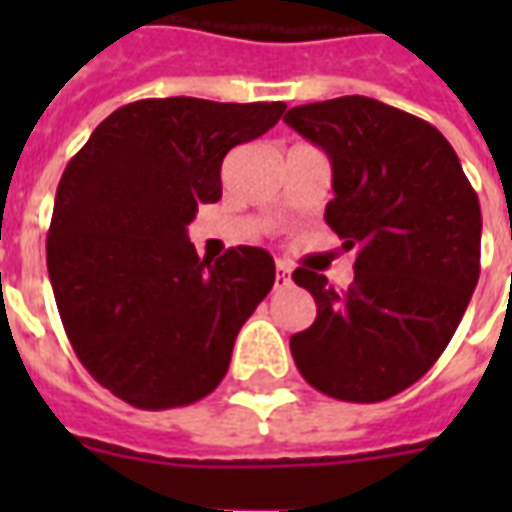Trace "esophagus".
Listing matches in <instances>:
<instances>
[{"mask_svg":"<svg viewBox=\"0 0 512 512\" xmlns=\"http://www.w3.org/2000/svg\"><path fill=\"white\" fill-rule=\"evenodd\" d=\"M290 285V268L285 263H277V274H274V288H288Z\"/></svg>","mask_w":512,"mask_h":512,"instance_id":"esophagus-1","label":"esophagus"}]
</instances>
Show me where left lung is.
Segmentation results:
<instances>
[{
  "instance_id": "obj_1",
  "label": "left lung",
  "mask_w": 512,
  "mask_h": 512,
  "mask_svg": "<svg viewBox=\"0 0 512 512\" xmlns=\"http://www.w3.org/2000/svg\"><path fill=\"white\" fill-rule=\"evenodd\" d=\"M285 123L332 161L326 224L356 249L348 290L293 271L318 315L290 354L323 395L378 403L425 376L458 329L480 277V202L439 128L376 98L293 106Z\"/></svg>"
}]
</instances>
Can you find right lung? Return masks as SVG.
Listing matches in <instances>:
<instances>
[{"instance_id":"1","label":"right lung","mask_w":512,"mask_h":512,"mask_svg":"<svg viewBox=\"0 0 512 512\" xmlns=\"http://www.w3.org/2000/svg\"><path fill=\"white\" fill-rule=\"evenodd\" d=\"M288 106L145 98L120 106L57 186L46 263L79 362L136 408L189 406L230 367L235 337L274 285L260 246L200 260L186 235L222 197V161Z\"/></svg>"}]
</instances>
